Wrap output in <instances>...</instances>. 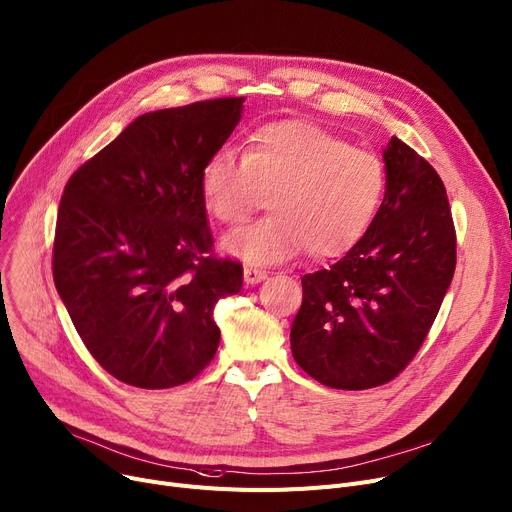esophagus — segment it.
Instances as JSON below:
<instances>
[{"mask_svg": "<svg viewBox=\"0 0 512 512\" xmlns=\"http://www.w3.org/2000/svg\"><path fill=\"white\" fill-rule=\"evenodd\" d=\"M243 276H245V282L249 286H255V284H259V282H263L267 278V274H265L263 269H255V267H245Z\"/></svg>", "mask_w": 512, "mask_h": 512, "instance_id": "34e87169", "label": "esophagus"}]
</instances>
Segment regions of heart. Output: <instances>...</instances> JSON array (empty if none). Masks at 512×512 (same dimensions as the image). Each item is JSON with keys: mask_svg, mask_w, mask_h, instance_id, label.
I'll use <instances>...</instances> for the list:
<instances>
[{"mask_svg": "<svg viewBox=\"0 0 512 512\" xmlns=\"http://www.w3.org/2000/svg\"><path fill=\"white\" fill-rule=\"evenodd\" d=\"M206 212L226 226L245 222L271 195V216L230 232L222 251L247 265H278L304 247L335 257L360 243L385 197L383 160L306 121L267 123L247 150H216L201 168Z\"/></svg>", "mask_w": 512, "mask_h": 512, "instance_id": "heart-1", "label": "heart"}]
</instances>
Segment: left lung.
Listing matches in <instances>:
<instances>
[{
  "mask_svg": "<svg viewBox=\"0 0 512 512\" xmlns=\"http://www.w3.org/2000/svg\"><path fill=\"white\" fill-rule=\"evenodd\" d=\"M383 160L377 218L342 259L302 278L290 329L298 366L331 389L395 379L424 344L455 274V226L438 173L397 138Z\"/></svg>",
  "mask_w": 512,
  "mask_h": 512,
  "instance_id": "8db88e82",
  "label": "left lung"
}]
</instances>
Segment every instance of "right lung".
I'll list each match as a JSON object with an SVG mask.
<instances>
[{"mask_svg":"<svg viewBox=\"0 0 512 512\" xmlns=\"http://www.w3.org/2000/svg\"><path fill=\"white\" fill-rule=\"evenodd\" d=\"M245 96L140 115L67 181L53 280L94 360L121 383L168 389L216 356L214 306L243 265L210 255L206 160L243 117Z\"/></svg>","mask_w":512,"mask_h":512,"instance_id":"right-lung-1","label":"right lung"}]
</instances>
